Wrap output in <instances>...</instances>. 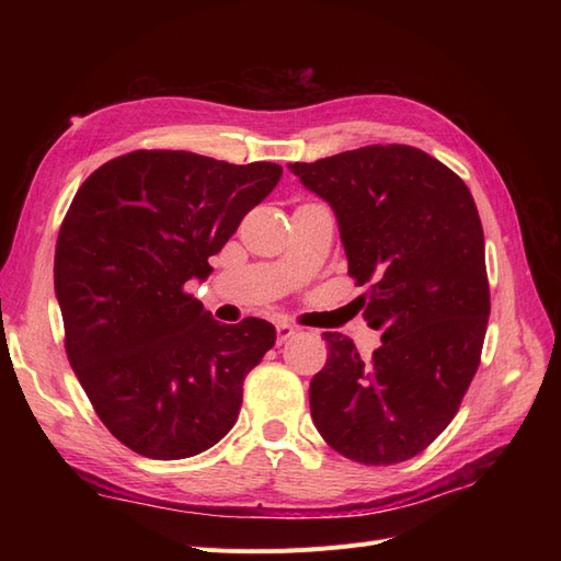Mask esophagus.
I'll return each instance as SVG.
<instances>
[{"mask_svg": "<svg viewBox=\"0 0 561 561\" xmlns=\"http://www.w3.org/2000/svg\"><path fill=\"white\" fill-rule=\"evenodd\" d=\"M293 334H295V328H293V325H287V322H278V325H276V336H278V344L287 342V339H290Z\"/></svg>", "mask_w": 561, "mask_h": 561, "instance_id": "34e87169", "label": "esophagus"}]
</instances>
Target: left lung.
<instances>
[{
    "label": "left lung",
    "instance_id": "1",
    "mask_svg": "<svg viewBox=\"0 0 561 561\" xmlns=\"http://www.w3.org/2000/svg\"><path fill=\"white\" fill-rule=\"evenodd\" d=\"M287 168L332 208L348 274L367 285L363 318L381 332L369 360L325 332L311 419L351 461H407L449 426L480 365L489 283L478 208L461 178L407 145Z\"/></svg>",
    "mask_w": 561,
    "mask_h": 561
}]
</instances>
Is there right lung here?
Masks as SVG:
<instances>
[{"instance_id": "obj_1", "label": "right lung", "mask_w": 561, "mask_h": 561, "mask_svg": "<svg viewBox=\"0 0 561 561\" xmlns=\"http://www.w3.org/2000/svg\"><path fill=\"white\" fill-rule=\"evenodd\" d=\"M278 163L130 151L81 184L56 245L65 351L98 416L159 461L217 445L243 379L276 342L262 318L222 325L184 293L278 184Z\"/></svg>"}]
</instances>
